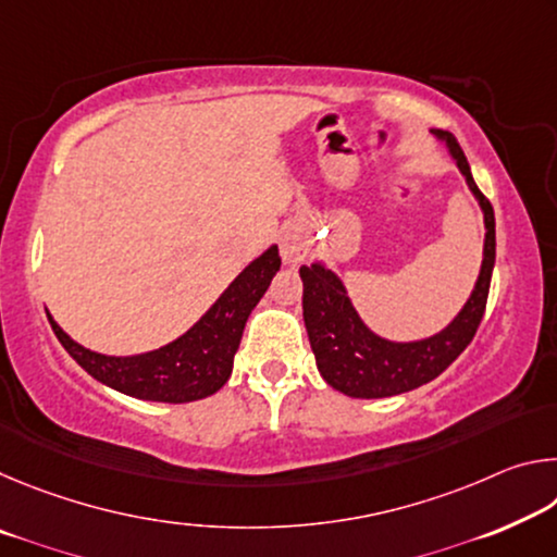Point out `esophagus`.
Here are the masks:
<instances>
[{"mask_svg": "<svg viewBox=\"0 0 557 557\" xmlns=\"http://www.w3.org/2000/svg\"><path fill=\"white\" fill-rule=\"evenodd\" d=\"M280 252H282V260L289 262V265H295V262H301L307 258L309 240L299 231H287L280 240Z\"/></svg>", "mask_w": 557, "mask_h": 557, "instance_id": "obj_1", "label": "esophagus"}]
</instances>
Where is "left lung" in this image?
<instances>
[{"label":"left lung","mask_w":557,"mask_h":557,"mask_svg":"<svg viewBox=\"0 0 557 557\" xmlns=\"http://www.w3.org/2000/svg\"><path fill=\"white\" fill-rule=\"evenodd\" d=\"M437 135L449 143L451 157L457 159V166L467 176L469 188L482 203L486 225L484 262L476 287L465 309L445 332L412 344L385 342L363 326L346 297L344 285L332 270L319 265V262L299 270L301 282H305L301 307H305V324L317 358V369L332 388L351 395V398H388V395L408 393L437 379L471 344L479 324H482L496 260L494 209L474 184L469 162L457 139L447 132H437Z\"/></svg>","instance_id":"obj_1"}]
</instances>
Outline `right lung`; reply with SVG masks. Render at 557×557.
<instances>
[{"label": "right lung", "instance_id": "obj_1", "mask_svg": "<svg viewBox=\"0 0 557 557\" xmlns=\"http://www.w3.org/2000/svg\"><path fill=\"white\" fill-rule=\"evenodd\" d=\"M282 265L275 245L250 262L221 299L201 317V322L188 329L176 342L143 356L115 358L88 351L63 334V329L49 322L61 346L81 369L92 379L110 385L139 400L159 403H191L213 395L228 381L233 371V356L240 346L245 322L265 295L272 277Z\"/></svg>", "mask_w": 557, "mask_h": 557}]
</instances>
